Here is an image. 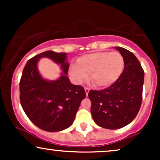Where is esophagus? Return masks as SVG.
Here are the masks:
<instances>
[{"instance_id": "esophagus-1", "label": "esophagus", "mask_w": 160, "mask_h": 160, "mask_svg": "<svg viewBox=\"0 0 160 160\" xmlns=\"http://www.w3.org/2000/svg\"><path fill=\"white\" fill-rule=\"evenodd\" d=\"M84 89H85V92H86V96H88V94H89V88H84Z\"/></svg>"}]
</instances>
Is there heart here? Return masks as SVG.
<instances>
[{
	"mask_svg": "<svg viewBox=\"0 0 160 160\" xmlns=\"http://www.w3.org/2000/svg\"><path fill=\"white\" fill-rule=\"evenodd\" d=\"M124 58L118 52H95L80 56L78 64L70 66V74L77 83H80L90 74V79L98 88H108L114 84L122 74Z\"/></svg>",
	"mask_w": 160,
	"mask_h": 160,
	"instance_id": "obj_1",
	"label": "heart"
}]
</instances>
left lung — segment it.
Wrapping results in <instances>:
<instances>
[{
  "label": "left lung",
  "mask_w": 160,
  "mask_h": 160,
  "mask_svg": "<svg viewBox=\"0 0 160 160\" xmlns=\"http://www.w3.org/2000/svg\"><path fill=\"white\" fill-rule=\"evenodd\" d=\"M124 58V70L114 84L102 90H90L91 113L98 126L118 129L135 118L142 102L144 72L136 56L120 47H115Z\"/></svg>",
  "instance_id": "1"
}]
</instances>
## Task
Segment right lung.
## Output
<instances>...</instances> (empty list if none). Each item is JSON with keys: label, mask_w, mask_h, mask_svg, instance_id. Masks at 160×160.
Masks as SVG:
<instances>
[{"label": "right lung", "mask_w": 160, "mask_h": 160, "mask_svg": "<svg viewBox=\"0 0 160 160\" xmlns=\"http://www.w3.org/2000/svg\"><path fill=\"white\" fill-rule=\"evenodd\" d=\"M48 58L60 64L62 71L54 81L43 78L38 71L40 58ZM66 52L46 51L27 62L20 80V102L29 120L40 129L59 132L74 122L80 104L85 98L83 87L72 84L68 77Z\"/></svg>", "instance_id": "obj_1"}]
</instances>
